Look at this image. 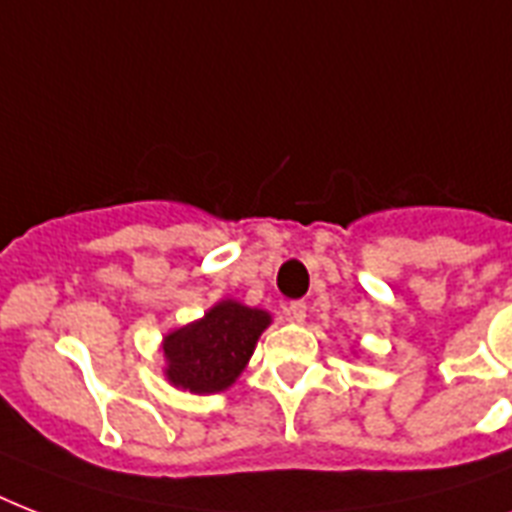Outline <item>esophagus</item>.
<instances>
[{
	"mask_svg": "<svg viewBox=\"0 0 512 512\" xmlns=\"http://www.w3.org/2000/svg\"><path fill=\"white\" fill-rule=\"evenodd\" d=\"M305 316H308V305H305L303 300H295V303H289V308H287V319L289 321H305Z\"/></svg>",
	"mask_w": 512,
	"mask_h": 512,
	"instance_id": "obj_1",
	"label": "esophagus"
}]
</instances>
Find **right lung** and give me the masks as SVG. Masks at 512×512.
<instances>
[{
    "label": "right lung",
    "mask_w": 512,
    "mask_h": 512,
    "mask_svg": "<svg viewBox=\"0 0 512 512\" xmlns=\"http://www.w3.org/2000/svg\"><path fill=\"white\" fill-rule=\"evenodd\" d=\"M268 324L271 316L257 308L233 300L215 305L204 319L164 340L167 377L191 393L225 390L247 366L257 337Z\"/></svg>",
    "instance_id": "obj_1"
}]
</instances>
